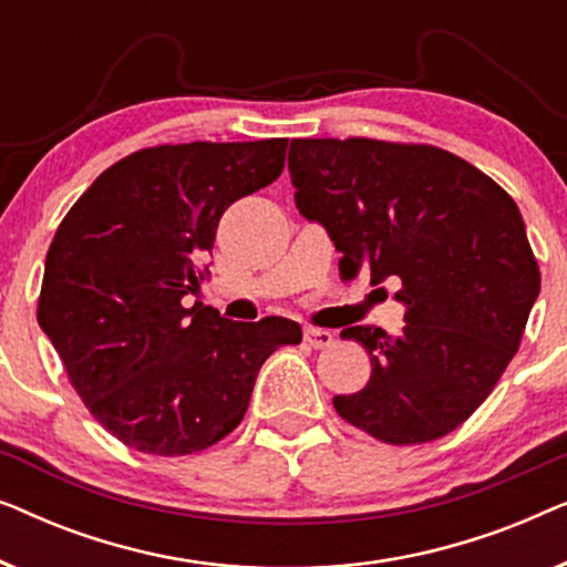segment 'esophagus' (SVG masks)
<instances>
[{
  "label": "esophagus",
  "instance_id": "34e87169",
  "mask_svg": "<svg viewBox=\"0 0 567 567\" xmlns=\"http://www.w3.org/2000/svg\"><path fill=\"white\" fill-rule=\"evenodd\" d=\"M305 340L312 348H330L336 343V336H332L330 330H322V328H305Z\"/></svg>",
  "mask_w": 567,
  "mask_h": 567
}]
</instances>
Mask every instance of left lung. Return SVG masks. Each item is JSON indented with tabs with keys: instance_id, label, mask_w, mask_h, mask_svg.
<instances>
[{
	"instance_id": "1",
	"label": "left lung",
	"mask_w": 567,
	"mask_h": 567,
	"mask_svg": "<svg viewBox=\"0 0 567 567\" xmlns=\"http://www.w3.org/2000/svg\"><path fill=\"white\" fill-rule=\"evenodd\" d=\"M291 185L343 258L340 276L398 278L405 328L340 332L369 351L361 392L338 415L392 446L429 444L467 421L514 359L539 293L524 219L483 169L431 144L291 138Z\"/></svg>"
}]
</instances>
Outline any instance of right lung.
I'll use <instances>...</instances> for the list:
<instances>
[{
	"label": "right lung",
	"mask_w": 567,
	"mask_h": 567,
	"mask_svg": "<svg viewBox=\"0 0 567 567\" xmlns=\"http://www.w3.org/2000/svg\"><path fill=\"white\" fill-rule=\"evenodd\" d=\"M289 138L146 146L69 208L38 324L84 408L136 452H204L243 423L258 371L301 343L284 317L229 322L183 297L206 281L221 214L284 173Z\"/></svg>",
	"instance_id": "add662e5"
}]
</instances>
